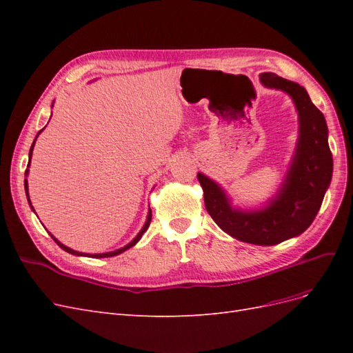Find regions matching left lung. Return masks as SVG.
<instances>
[{
    "instance_id": "left-lung-1",
    "label": "left lung",
    "mask_w": 353,
    "mask_h": 353,
    "mask_svg": "<svg viewBox=\"0 0 353 353\" xmlns=\"http://www.w3.org/2000/svg\"><path fill=\"white\" fill-rule=\"evenodd\" d=\"M266 88L281 90L290 95L299 114L296 152L279 193L259 210L232 209L215 181L197 174L203 188L205 206L218 227L231 237L258 245H274L297 237L314 222L321 208L333 175V156L328 147V128L324 114L309 99L301 85L262 73Z\"/></svg>"
}]
</instances>
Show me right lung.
Returning a JSON list of instances; mask_svg holds the SVG:
<instances>
[{"label": "right lung", "mask_w": 353, "mask_h": 353, "mask_svg": "<svg viewBox=\"0 0 353 353\" xmlns=\"http://www.w3.org/2000/svg\"><path fill=\"white\" fill-rule=\"evenodd\" d=\"M42 132V130L37 134V137ZM37 137H35V140H34V143H32V145H30V150H29V163L28 165H30V157H32V150H34V145H35V141H37ZM28 172L29 170L26 169V175H28ZM25 191H26V197H28V201H29V206L32 208V203H30V199H29V194H28V179H25ZM32 210L35 212V209L32 208ZM150 222H152V210H148V215H147V221H145V223H144V227L141 228V231L138 232V236L131 241V243H128L125 248H121V249H117V250H113V252H108V253H95V254H90V253H81V252H77V250H73V249H70V248H68V245H65V244H61L56 237H52V234H50V236L52 237V240H54L60 248L65 250V252H68V253H70V254H77V256H87V258H110V256H116V254H121L122 252H125V250H128L130 248H132V245H135L138 241H140V239L143 237V234L147 231V228H148V225H150Z\"/></svg>", "instance_id": "obj_1"}]
</instances>
